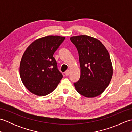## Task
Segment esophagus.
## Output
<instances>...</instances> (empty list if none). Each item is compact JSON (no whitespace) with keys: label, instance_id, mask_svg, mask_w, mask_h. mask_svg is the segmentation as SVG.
Wrapping results in <instances>:
<instances>
[{"label":"esophagus","instance_id":"34e87169","mask_svg":"<svg viewBox=\"0 0 132 132\" xmlns=\"http://www.w3.org/2000/svg\"><path fill=\"white\" fill-rule=\"evenodd\" d=\"M69 73H70V71L69 70H66L65 71V72H64V74H65L66 76H68V75H69Z\"/></svg>","mask_w":132,"mask_h":132}]
</instances>
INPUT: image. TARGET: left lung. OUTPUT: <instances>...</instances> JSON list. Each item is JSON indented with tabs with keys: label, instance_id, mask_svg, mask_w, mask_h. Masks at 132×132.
Instances as JSON below:
<instances>
[{
	"label": "left lung",
	"instance_id": "1",
	"mask_svg": "<svg viewBox=\"0 0 132 132\" xmlns=\"http://www.w3.org/2000/svg\"><path fill=\"white\" fill-rule=\"evenodd\" d=\"M70 40L79 53L80 77L74 85L77 91L86 97L99 96L105 91L113 75L109 53L97 38L87 35L72 36Z\"/></svg>",
	"mask_w": 132,
	"mask_h": 132
}]
</instances>
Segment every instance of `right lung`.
<instances>
[{"mask_svg":"<svg viewBox=\"0 0 132 132\" xmlns=\"http://www.w3.org/2000/svg\"><path fill=\"white\" fill-rule=\"evenodd\" d=\"M65 37L47 36L27 47L20 63V76L24 86L37 96H45L57 88L63 75L53 54Z\"/></svg>","mask_w":132,"mask_h":132,"instance_id":"right-lung-1","label":"right lung"}]
</instances>
